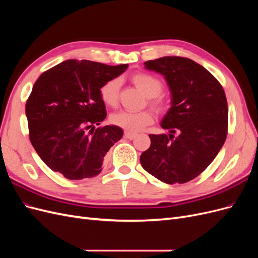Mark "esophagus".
<instances>
[{
    "instance_id": "esophagus-1",
    "label": "esophagus",
    "mask_w": 258,
    "mask_h": 258,
    "mask_svg": "<svg viewBox=\"0 0 258 258\" xmlns=\"http://www.w3.org/2000/svg\"><path fill=\"white\" fill-rule=\"evenodd\" d=\"M137 137V134H134V132H129V131H124V138L132 140Z\"/></svg>"
}]
</instances>
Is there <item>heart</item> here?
I'll list each match as a JSON object with an SVG mask.
<instances>
[{
    "label": "heart",
    "mask_w": 258,
    "mask_h": 258,
    "mask_svg": "<svg viewBox=\"0 0 258 258\" xmlns=\"http://www.w3.org/2000/svg\"><path fill=\"white\" fill-rule=\"evenodd\" d=\"M131 82L137 88L141 90L144 95L150 98V103L157 111H163L166 108V101L160 97V92L163 88L161 81L157 77L147 73H137L131 76ZM120 82L113 79L104 83L100 88V96L106 105L115 106L118 102ZM111 120L116 126H118L129 132H137L143 129L147 124L153 122L154 117L150 111L139 113L131 112H117L111 116Z\"/></svg>",
    "instance_id": "obj_1"
}]
</instances>
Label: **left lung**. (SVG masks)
Returning a JSON list of instances; mask_svg holds the SVG:
<instances>
[{
    "label": "left lung",
    "mask_w": 258,
    "mask_h": 258,
    "mask_svg": "<svg viewBox=\"0 0 258 258\" xmlns=\"http://www.w3.org/2000/svg\"><path fill=\"white\" fill-rule=\"evenodd\" d=\"M161 74L171 93V107L160 126L168 135H150L151 146L140 161L148 173L167 184L197 177L225 143L228 105L222 85L188 58L162 57L144 62Z\"/></svg>",
    "instance_id": "8db88e82"
}]
</instances>
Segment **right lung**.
Returning a JSON list of instances; mask_svg holds the SVG:
<instances>
[{"label":"right lung","instance_id":"obj_1","mask_svg":"<svg viewBox=\"0 0 258 258\" xmlns=\"http://www.w3.org/2000/svg\"><path fill=\"white\" fill-rule=\"evenodd\" d=\"M127 68L71 59L38 77L26 104L29 136L54 172L83 179L102 171L106 153L123 131L115 124L96 128L106 117L100 88Z\"/></svg>","mask_w":258,"mask_h":258}]
</instances>
